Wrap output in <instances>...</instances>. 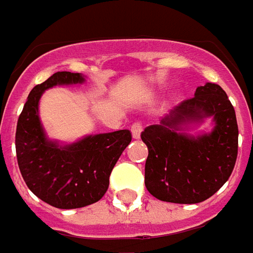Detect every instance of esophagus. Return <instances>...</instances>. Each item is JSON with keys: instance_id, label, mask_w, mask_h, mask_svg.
Wrapping results in <instances>:
<instances>
[{"instance_id": "1", "label": "esophagus", "mask_w": 253, "mask_h": 253, "mask_svg": "<svg viewBox=\"0 0 253 253\" xmlns=\"http://www.w3.org/2000/svg\"><path fill=\"white\" fill-rule=\"evenodd\" d=\"M141 130H143V125H141V123H135L130 126V132H132V136H133L135 139H139V137H140Z\"/></svg>"}]
</instances>
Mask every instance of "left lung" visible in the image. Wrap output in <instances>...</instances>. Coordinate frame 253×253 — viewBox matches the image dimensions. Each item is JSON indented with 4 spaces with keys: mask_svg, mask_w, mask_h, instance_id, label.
Instances as JSON below:
<instances>
[{
    "mask_svg": "<svg viewBox=\"0 0 253 253\" xmlns=\"http://www.w3.org/2000/svg\"><path fill=\"white\" fill-rule=\"evenodd\" d=\"M211 117L210 134L192 136L188 125ZM148 148L144 184L162 202L195 204L211 198L229 180L238 151V126L226 92L214 83L196 88L195 96L170 110L161 123L141 132Z\"/></svg>",
    "mask_w": 253,
    "mask_h": 253,
    "instance_id": "obj_1",
    "label": "left lung"
}]
</instances>
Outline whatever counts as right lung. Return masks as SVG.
<instances>
[{"instance_id": "add662e5", "label": "right lung", "mask_w": 253, "mask_h": 253, "mask_svg": "<svg viewBox=\"0 0 253 253\" xmlns=\"http://www.w3.org/2000/svg\"><path fill=\"white\" fill-rule=\"evenodd\" d=\"M80 73L57 72L31 89L16 128L19 169L34 195L64 210L80 209L101 200L118 158L132 140L130 130L89 135L61 146L47 139L39 118V99L54 85L84 83Z\"/></svg>"}]
</instances>
